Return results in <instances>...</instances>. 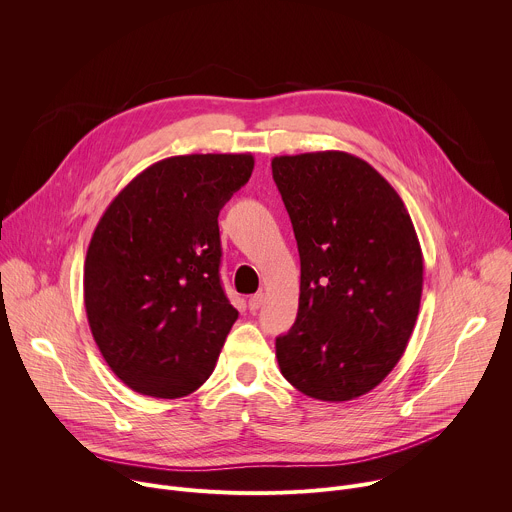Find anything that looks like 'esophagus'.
<instances>
[{"label": "esophagus", "instance_id": "1", "mask_svg": "<svg viewBox=\"0 0 512 512\" xmlns=\"http://www.w3.org/2000/svg\"><path fill=\"white\" fill-rule=\"evenodd\" d=\"M263 302H265L263 291H257L255 296H251V298H249V310H251V312H257V310L263 306Z\"/></svg>", "mask_w": 512, "mask_h": 512}]
</instances>
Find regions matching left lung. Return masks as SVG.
I'll return each mask as SVG.
<instances>
[{"instance_id":"left-lung-1","label":"left lung","mask_w":512,"mask_h":512,"mask_svg":"<svg viewBox=\"0 0 512 512\" xmlns=\"http://www.w3.org/2000/svg\"><path fill=\"white\" fill-rule=\"evenodd\" d=\"M300 251V306L275 340L281 375L308 397L350 401L403 356L423 289V255L395 188L346 152L271 160Z\"/></svg>"}]
</instances>
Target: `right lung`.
Listing matches in <instances>:
<instances>
[{
  "instance_id": "add662e5",
  "label": "right lung",
  "mask_w": 512,
  "mask_h": 512,
  "mask_svg": "<svg viewBox=\"0 0 512 512\" xmlns=\"http://www.w3.org/2000/svg\"><path fill=\"white\" fill-rule=\"evenodd\" d=\"M251 154L152 164L107 206L85 259V308L111 371L135 393H194L239 312L221 283L218 212L249 182Z\"/></svg>"
}]
</instances>
